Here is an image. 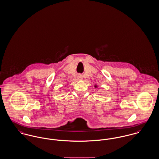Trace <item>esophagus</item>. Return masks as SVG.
Instances as JSON below:
<instances>
[{
	"label": "esophagus",
	"mask_w": 159,
	"mask_h": 159,
	"mask_svg": "<svg viewBox=\"0 0 159 159\" xmlns=\"http://www.w3.org/2000/svg\"><path fill=\"white\" fill-rule=\"evenodd\" d=\"M78 79H80V80H81V79H82V76H79V77H78Z\"/></svg>",
	"instance_id": "esophagus-1"
}]
</instances>
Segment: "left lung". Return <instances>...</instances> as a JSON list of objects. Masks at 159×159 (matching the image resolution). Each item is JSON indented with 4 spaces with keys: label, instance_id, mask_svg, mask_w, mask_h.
Returning a JSON list of instances; mask_svg holds the SVG:
<instances>
[{
    "label": "left lung",
    "instance_id": "8db88e82",
    "mask_svg": "<svg viewBox=\"0 0 159 159\" xmlns=\"http://www.w3.org/2000/svg\"><path fill=\"white\" fill-rule=\"evenodd\" d=\"M95 87H97V86H95Z\"/></svg>",
    "mask_w": 159,
    "mask_h": 159
}]
</instances>
